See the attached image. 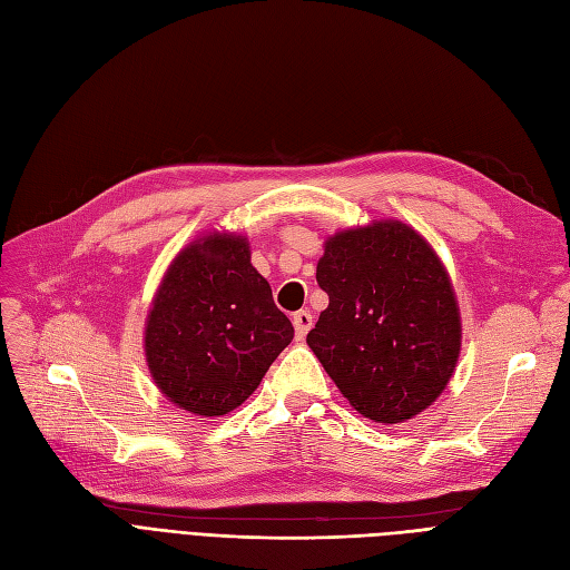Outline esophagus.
<instances>
[{
  "instance_id": "1",
  "label": "esophagus",
  "mask_w": 570,
  "mask_h": 570,
  "mask_svg": "<svg viewBox=\"0 0 570 570\" xmlns=\"http://www.w3.org/2000/svg\"><path fill=\"white\" fill-rule=\"evenodd\" d=\"M292 325H294V337H297L299 342L306 337V332L311 330V325H313V318H311V313L308 311H297L292 316Z\"/></svg>"
}]
</instances>
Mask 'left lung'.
Listing matches in <instances>:
<instances>
[{"mask_svg": "<svg viewBox=\"0 0 570 570\" xmlns=\"http://www.w3.org/2000/svg\"><path fill=\"white\" fill-rule=\"evenodd\" d=\"M323 247L316 281L330 304L306 344L363 417L412 420L443 394L462 348L441 257L399 219L337 230Z\"/></svg>", "mask_w": 570, "mask_h": 570, "instance_id": "1", "label": "left lung"}]
</instances>
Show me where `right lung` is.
<instances>
[{"mask_svg": "<svg viewBox=\"0 0 570 570\" xmlns=\"http://www.w3.org/2000/svg\"><path fill=\"white\" fill-rule=\"evenodd\" d=\"M243 233L207 230L188 243L155 289L144 330L150 377L195 417L243 405L294 327L252 266Z\"/></svg>", "mask_w": 570, "mask_h": 570, "instance_id": "1", "label": "right lung"}]
</instances>
